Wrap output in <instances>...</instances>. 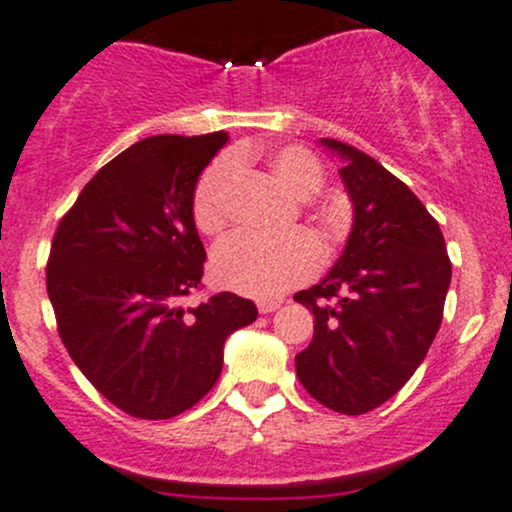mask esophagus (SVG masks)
Listing matches in <instances>:
<instances>
[{"label":"esophagus","mask_w":512,"mask_h":512,"mask_svg":"<svg viewBox=\"0 0 512 512\" xmlns=\"http://www.w3.org/2000/svg\"><path fill=\"white\" fill-rule=\"evenodd\" d=\"M279 305H281V301H260V303H257V310H260L262 315H267V313H274Z\"/></svg>","instance_id":"1"}]
</instances>
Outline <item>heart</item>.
<instances>
[{
    "instance_id": "obj_1",
    "label": "heart",
    "mask_w": 512,
    "mask_h": 512,
    "mask_svg": "<svg viewBox=\"0 0 512 512\" xmlns=\"http://www.w3.org/2000/svg\"><path fill=\"white\" fill-rule=\"evenodd\" d=\"M269 170L293 197L310 199L325 185L320 161L301 149L286 146L269 158ZM236 161L219 158L204 170L192 197V221L204 236L219 233L228 221L233 187H236ZM313 219L325 233L337 231L344 223V211L337 204H315ZM320 245L305 231H293L281 238L231 236L211 255V274L226 289L252 298H274L291 286L310 279L320 267Z\"/></svg>"
}]
</instances>
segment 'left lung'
Segmentation results:
<instances>
[{
  "instance_id": "8db88e82",
  "label": "left lung",
  "mask_w": 512,
  "mask_h": 512,
  "mask_svg": "<svg viewBox=\"0 0 512 512\" xmlns=\"http://www.w3.org/2000/svg\"><path fill=\"white\" fill-rule=\"evenodd\" d=\"M346 166L354 228L332 272L293 301L313 310V342L296 356L310 397L358 416L402 390L436 339L452 264L421 199L354 146L322 139Z\"/></svg>"
}]
</instances>
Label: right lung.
I'll list each match as a JSON object with an SVG mask.
<instances>
[{"mask_svg":"<svg viewBox=\"0 0 512 512\" xmlns=\"http://www.w3.org/2000/svg\"><path fill=\"white\" fill-rule=\"evenodd\" d=\"M226 132L161 134L132 144L86 182L48 257L57 332L88 383L129 416L170 419L214 387L223 342L257 320L221 291L197 308L204 252L192 221L199 173Z\"/></svg>","mask_w":512,"mask_h":512,"instance_id":"right-lung-1","label":"right lung"}]
</instances>
